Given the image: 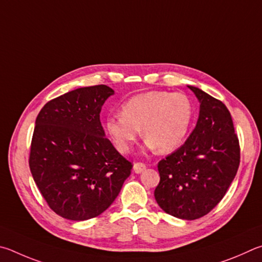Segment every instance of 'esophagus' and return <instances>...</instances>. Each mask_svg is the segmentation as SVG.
Segmentation results:
<instances>
[{
    "label": "esophagus",
    "instance_id": "1",
    "mask_svg": "<svg viewBox=\"0 0 262 262\" xmlns=\"http://www.w3.org/2000/svg\"><path fill=\"white\" fill-rule=\"evenodd\" d=\"M145 169H146V164L143 163V162H136L134 164V171L137 172V173L143 172Z\"/></svg>",
    "mask_w": 262,
    "mask_h": 262
}]
</instances>
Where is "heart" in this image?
Instances as JSON below:
<instances>
[{
	"mask_svg": "<svg viewBox=\"0 0 262 262\" xmlns=\"http://www.w3.org/2000/svg\"><path fill=\"white\" fill-rule=\"evenodd\" d=\"M193 107L183 93L150 91L132 96L122 105V114L105 118L104 127L115 147L128 153L141 135L149 149L170 153L189 134Z\"/></svg>",
	"mask_w": 262,
	"mask_h": 262,
	"instance_id": "b5f03b06",
	"label": "heart"
}]
</instances>
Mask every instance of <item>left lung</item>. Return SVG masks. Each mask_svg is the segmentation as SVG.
Instances as JSON below:
<instances>
[{"instance_id": "8db88e82", "label": "left lung", "mask_w": 262, "mask_h": 262, "mask_svg": "<svg viewBox=\"0 0 262 262\" xmlns=\"http://www.w3.org/2000/svg\"><path fill=\"white\" fill-rule=\"evenodd\" d=\"M187 87L200 102L198 122L184 145L159 162L154 196L167 214L195 220L227 193L239 167L241 148L226 104L198 87Z\"/></svg>"}]
</instances>
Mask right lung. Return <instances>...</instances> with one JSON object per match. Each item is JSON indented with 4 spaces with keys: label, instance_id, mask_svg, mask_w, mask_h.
Returning a JSON list of instances; mask_svg holds the SVG:
<instances>
[{
    "label": "right lung",
    "instance_id": "right-lung-1",
    "mask_svg": "<svg viewBox=\"0 0 262 262\" xmlns=\"http://www.w3.org/2000/svg\"><path fill=\"white\" fill-rule=\"evenodd\" d=\"M114 91L105 85L73 90L40 110L31 143L30 169L55 213L85 221L103 213L130 176L132 163L119 154L100 122Z\"/></svg>",
    "mask_w": 262,
    "mask_h": 262
}]
</instances>
